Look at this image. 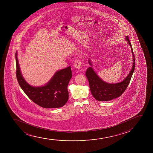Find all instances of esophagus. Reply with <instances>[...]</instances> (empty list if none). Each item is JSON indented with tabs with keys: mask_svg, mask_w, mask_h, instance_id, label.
<instances>
[{
	"mask_svg": "<svg viewBox=\"0 0 153 153\" xmlns=\"http://www.w3.org/2000/svg\"><path fill=\"white\" fill-rule=\"evenodd\" d=\"M81 64H82V63H81V60L77 59L74 61V67L77 69H79V68H81Z\"/></svg>",
	"mask_w": 153,
	"mask_h": 153,
	"instance_id": "34e87169",
	"label": "esophagus"
}]
</instances>
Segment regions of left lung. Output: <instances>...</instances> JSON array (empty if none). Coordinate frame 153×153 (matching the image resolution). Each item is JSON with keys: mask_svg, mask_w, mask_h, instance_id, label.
<instances>
[{"mask_svg": "<svg viewBox=\"0 0 153 153\" xmlns=\"http://www.w3.org/2000/svg\"><path fill=\"white\" fill-rule=\"evenodd\" d=\"M125 39L131 46L133 59V64L132 69L124 80L120 83L116 84L106 83L99 77L92 67H89L86 70L85 74L89 81L90 91L93 97L97 100L102 102L108 101L120 97L125 92L130 83L135 67V60L132 45L128 39V36H126ZM88 62L90 65L92 66L91 62L90 61H88Z\"/></svg>", "mask_w": 153, "mask_h": 153, "instance_id": "obj_1", "label": "left lung"}]
</instances>
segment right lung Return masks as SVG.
<instances>
[{
    "mask_svg": "<svg viewBox=\"0 0 153 153\" xmlns=\"http://www.w3.org/2000/svg\"><path fill=\"white\" fill-rule=\"evenodd\" d=\"M16 77L21 89L35 104L45 108H56L65 105L68 100L67 86L72 72L70 66L59 70L45 86L33 87L22 76L16 53Z\"/></svg>",
    "mask_w": 153,
    "mask_h": 153,
    "instance_id": "right-lung-1",
    "label": "right lung"
}]
</instances>
